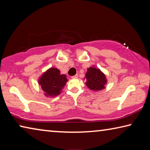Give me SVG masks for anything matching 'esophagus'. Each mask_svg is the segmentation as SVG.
Masks as SVG:
<instances>
[{
	"instance_id": "obj_1",
	"label": "esophagus",
	"mask_w": 150,
	"mask_h": 150,
	"mask_svg": "<svg viewBox=\"0 0 150 150\" xmlns=\"http://www.w3.org/2000/svg\"><path fill=\"white\" fill-rule=\"evenodd\" d=\"M71 77H72V78H73V79H76V78H77V77H78V75H77V74H76V75H75L72 76Z\"/></svg>"
}]
</instances>
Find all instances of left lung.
I'll return each instance as SVG.
<instances>
[{"label": "left lung", "mask_w": 150, "mask_h": 150, "mask_svg": "<svg viewBox=\"0 0 150 150\" xmlns=\"http://www.w3.org/2000/svg\"><path fill=\"white\" fill-rule=\"evenodd\" d=\"M85 77L87 80L86 85L90 89L100 91L105 88V85L106 83V77L99 69L91 67L87 69Z\"/></svg>", "instance_id": "1"}]
</instances>
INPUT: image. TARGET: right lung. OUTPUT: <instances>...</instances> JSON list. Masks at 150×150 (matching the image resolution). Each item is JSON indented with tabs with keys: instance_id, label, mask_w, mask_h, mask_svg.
Instances as JSON below:
<instances>
[{
	"instance_id": "1",
	"label": "right lung",
	"mask_w": 150,
	"mask_h": 150,
	"mask_svg": "<svg viewBox=\"0 0 150 150\" xmlns=\"http://www.w3.org/2000/svg\"><path fill=\"white\" fill-rule=\"evenodd\" d=\"M67 81V76L61 75L57 68H51L44 73L39 80V84L45 95L57 96Z\"/></svg>"
}]
</instances>
